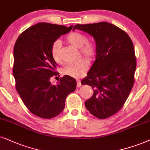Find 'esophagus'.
Segmentation results:
<instances>
[{
  "label": "esophagus",
  "mask_w": 150,
  "mask_h": 150,
  "mask_svg": "<svg viewBox=\"0 0 150 150\" xmlns=\"http://www.w3.org/2000/svg\"><path fill=\"white\" fill-rule=\"evenodd\" d=\"M77 87H80V86H81V81L79 80V79H77Z\"/></svg>",
  "instance_id": "esophagus-1"
}]
</instances>
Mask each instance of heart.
<instances>
[{"instance_id": "obj_1", "label": "heart", "mask_w": 150, "mask_h": 150, "mask_svg": "<svg viewBox=\"0 0 150 150\" xmlns=\"http://www.w3.org/2000/svg\"><path fill=\"white\" fill-rule=\"evenodd\" d=\"M66 41L73 46L79 48V52L82 56L89 60H93L96 55V48L92 43L88 42V39L82 34L73 32L66 37ZM62 43L59 40H56L52 43L50 48L51 56L56 62L62 60L60 50ZM89 62L86 59L82 58L76 62L66 64L62 69V73L74 78H79L84 75L88 69Z\"/></svg>"}]
</instances>
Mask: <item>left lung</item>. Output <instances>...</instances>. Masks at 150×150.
Here are the masks:
<instances>
[{"mask_svg": "<svg viewBox=\"0 0 150 150\" xmlns=\"http://www.w3.org/2000/svg\"><path fill=\"white\" fill-rule=\"evenodd\" d=\"M75 29L91 35L96 44V61L81 81L93 89L85 107L98 118H107L120 111L134 86V44L124 30L107 22L77 24Z\"/></svg>", "mask_w": 150, "mask_h": 150, "instance_id": "left-lung-1", "label": "left lung"}]
</instances>
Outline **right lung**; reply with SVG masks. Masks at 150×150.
<instances>
[{"instance_id": "add662e5", "label": "right lung", "mask_w": 150, "mask_h": 150, "mask_svg": "<svg viewBox=\"0 0 150 150\" xmlns=\"http://www.w3.org/2000/svg\"><path fill=\"white\" fill-rule=\"evenodd\" d=\"M73 25L39 23L21 34L14 47L13 75L16 89L23 102L34 115L50 119L65 107L68 95L75 90V79L69 75L59 78L57 85L50 79L59 75L50 53L51 45Z\"/></svg>"}]
</instances>
